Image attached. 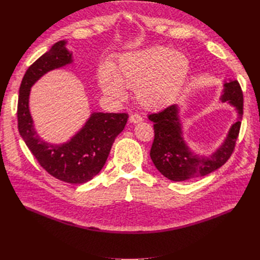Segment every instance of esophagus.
I'll return each mask as SVG.
<instances>
[{
	"mask_svg": "<svg viewBox=\"0 0 260 260\" xmlns=\"http://www.w3.org/2000/svg\"><path fill=\"white\" fill-rule=\"evenodd\" d=\"M130 122H133V123H138L140 121H142V117H141L139 114H131L130 115V118H129Z\"/></svg>",
	"mask_w": 260,
	"mask_h": 260,
	"instance_id": "1",
	"label": "esophagus"
}]
</instances>
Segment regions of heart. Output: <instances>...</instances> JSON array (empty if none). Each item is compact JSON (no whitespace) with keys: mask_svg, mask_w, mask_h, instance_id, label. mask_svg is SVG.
Returning a JSON list of instances; mask_svg holds the SVG:
<instances>
[{"mask_svg":"<svg viewBox=\"0 0 260 260\" xmlns=\"http://www.w3.org/2000/svg\"><path fill=\"white\" fill-rule=\"evenodd\" d=\"M188 59L180 52L156 46L125 55L111 74L100 75V85L107 95L124 98V89H131L140 105L158 108L174 100L186 79Z\"/></svg>","mask_w":260,"mask_h":260,"instance_id":"1","label":"heart"}]
</instances>
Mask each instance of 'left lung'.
<instances>
[{
    "label": "left lung",
    "instance_id": "left-lung-1",
    "mask_svg": "<svg viewBox=\"0 0 260 260\" xmlns=\"http://www.w3.org/2000/svg\"><path fill=\"white\" fill-rule=\"evenodd\" d=\"M221 101L235 106L239 117L222 145L206 157L192 153L185 144L176 104L148 115V119L154 122V142L149 156L162 176L178 182L192 180L209 175L230 158L239 138L243 117V92L238 80L224 83Z\"/></svg>",
    "mask_w": 260,
    "mask_h": 260
}]
</instances>
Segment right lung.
<instances>
[{"instance_id":"obj_1","label":"right lung","mask_w":260,"mask_h":260,"mask_svg":"<svg viewBox=\"0 0 260 260\" xmlns=\"http://www.w3.org/2000/svg\"><path fill=\"white\" fill-rule=\"evenodd\" d=\"M65 43H55L23 76L17 105L18 131L45 171L64 182L81 184L93 179L103 168L114 141L123 130L129 115L94 113L84 127L69 142L61 145L46 143L37 135L28 107L30 88L50 70L72 62V54L66 50Z\"/></svg>"}]
</instances>
